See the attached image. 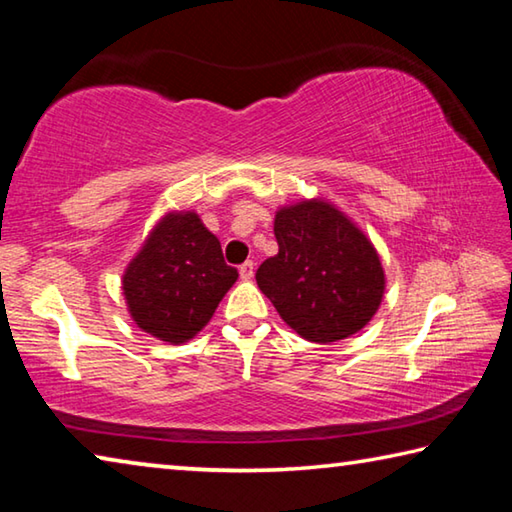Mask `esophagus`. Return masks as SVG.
I'll use <instances>...</instances> for the list:
<instances>
[{
	"label": "esophagus",
	"instance_id": "1",
	"mask_svg": "<svg viewBox=\"0 0 512 512\" xmlns=\"http://www.w3.org/2000/svg\"><path fill=\"white\" fill-rule=\"evenodd\" d=\"M253 273H255V264L253 262H244L239 266V275L244 277V280H253Z\"/></svg>",
	"mask_w": 512,
	"mask_h": 512
}]
</instances>
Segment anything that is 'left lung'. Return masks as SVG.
<instances>
[{"mask_svg": "<svg viewBox=\"0 0 512 512\" xmlns=\"http://www.w3.org/2000/svg\"><path fill=\"white\" fill-rule=\"evenodd\" d=\"M273 230L280 253L255 277L284 323L314 343L359 332L384 296V271L366 235L323 201L282 207Z\"/></svg>", "mask_w": 512, "mask_h": 512, "instance_id": "obj_1", "label": "left lung"}]
</instances>
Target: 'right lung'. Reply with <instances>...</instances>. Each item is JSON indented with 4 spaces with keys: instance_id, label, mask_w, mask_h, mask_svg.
<instances>
[{
    "instance_id": "add662e5",
    "label": "right lung",
    "mask_w": 512,
    "mask_h": 512,
    "mask_svg": "<svg viewBox=\"0 0 512 512\" xmlns=\"http://www.w3.org/2000/svg\"><path fill=\"white\" fill-rule=\"evenodd\" d=\"M237 275L198 214H167L128 264L124 296L137 327L178 345L207 325Z\"/></svg>"
}]
</instances>
